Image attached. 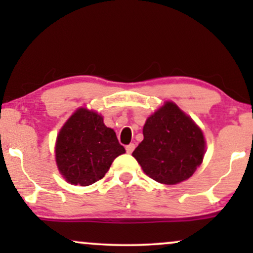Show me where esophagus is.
Instances as JSON below:
<instances>
[{"mask_svg": "<svg viewBox=\"0 0 253 253\" xmlns=\"http://www.w3.org/2000/svg\"><path fill=\"white\" fill-rule=\"evenodd\" d=\"M134 149H135V145L134 144H129V145H127V146H126L127 153H132L133 151H134Z\"/></svg>", "mask_w": 253, "mask_h": 253, "instance_id": "34e87169", "label": "esophagus"}]
</instances>
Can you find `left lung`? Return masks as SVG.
I'll return each instance as SVG.
<instances>
[{
  "label": "left lung",
  "instance_id": "obj_1",
  "mask_svg": "<svg viewBox=\"0 0 253 253\" xmlns=\"http://www.w3.org/2000/svg\"><path fill=\"white\" fill-rule=\"evenodd\" d=\"M144 140L133 157L150 178L163 184L185 181L202 163L201 129L175 103L167 102L146 120Z\"/></svg>",
  "mask_w": 253,
  "mask_h": 253
}]
</instances>
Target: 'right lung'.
<instances>
[{
    "label": "right lung",
    "instance_id": "obj_1",
    "mask_svg": "<svg viewBox=\"0 0 253 253\" xmlns=\"http://www.w3.org/2000/svg\"><path fill=\"white\" fill-rule=\"evenodd\" d=\"M126 152L101 115L78 109L60 129L56 162L60 173L71 184L90 185L103 178L113 161Z\"/></svg>",
    "mask_w": 253,
    "mask_h": 253
}]
</instances>
